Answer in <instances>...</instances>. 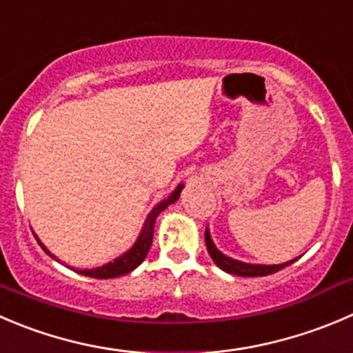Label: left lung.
Returning <instances> with one entry per match:
<instances>
[{"mask_svg": "<svg viewBox=\"0 0 353 353\" xmlns=\"http://www.w3.org/2000/svg\"><path fill=\"white\" fill-rule=\"evenodd\" d=\"M205 243H207L208 253H210L212 260L217 263V268L222 269V271L229 272V274H234V276H246V278L269 276V274H274V272L281 271V269L288 268V265H292L293 262H296V259L288 260V262H285V263H278V265H260V263L239 262V260H234V259H231V256L224 255L222 252H219L217 246H215L214 241H212L208 228L205 229Z\"/></svg>", "mask_w": 353, "mask_h": 353, "instance_id": "obj_1", "label": "left lung"}]
</instances>
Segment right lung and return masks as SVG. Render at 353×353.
Masks as SVG:
<instances>
[{"label": "right lung", "mask_w": 353, "mask_h": 353, "mask_svg": "<svg viewBox=\"0 0 353 353\" xmlns=\"http://www.w3.org/2000/svg\"><path fill=\"white\" fill-rule=\"evenodd\" d=\"M183 188H184V184H179V186H177L176 190H174L172 193H170L169 196L165 198V200H162L159 205H155V207H153V210L150 212L148 217H146L145 225H143L141 232H139V236H138V239H136L134 245H132L131 248H129L128 252L124 253V255H121L119 259H115L114 262L105 263V265H101V268L81 269V271H79V269H74V271L79 272V274H82V276H90V278H97V279L117 278V276H124V274H129L131 271H134L139 263H141L143 260L146 259V255H148L150 246H152L153 228H155L157 217H159L160 212L165 210L169 205H172L174 201H177V198H179ZM34 236H36V234H34ZM36 239H37V243L41 245V248H43L44 252L48 253V255H51V253L46 250V246H44L43 243L39 241V238H37V236H36ZM51 256H53V255H51ZM53 259H57V256H53Z\"/></svg>", "instance_id": "add662e5"}]
</instances>
